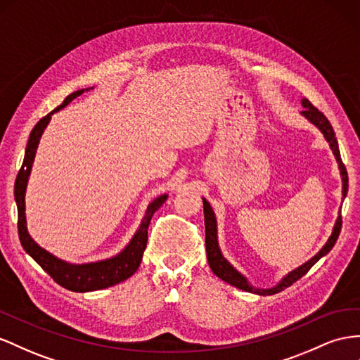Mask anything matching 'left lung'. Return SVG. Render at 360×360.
<instances>
[{"label":"left lung","instance_id":"1","mask_svg":"<svg viewBox=\"0 0 360 360\" xmlns=\"http://www.w3.org/2000/svg\"><path fill=\"white\" fill-rule=\"evenodd\" d=\"M301 105H303L304 110L301 112V115L304 116V118L312 122L315 127L324 134L326 141L330 145V150L333 151L336 162H338V167L339 171H341V179H342V200L345 198L347 192H348V176H347V169H345V165L341 160V153H339V147H338V141H336V136L333 131V127L330 125L328 120L326 116L319 112L316 108H314L312 104H310L309 100L303 98L301 100ZM202 207H204V226H206V251H207V260H209V266L213 271V274L217 277H219L221 280L227 281L231 286H235L238 289L242 290H247V292H252V294H259V295H273L280 292V290H283L285 288L290 286L297 281L298 278L303 277L307 271L312 268L316 262L321 259L323 256H326L327 252L333 248V245L336 244L339 233H341V227H342V218H341V212H339V215L336 218V222L333 226V231L330 238L327 239V242L324 244V247L319 250L316 255L309 259L306 264H303L301 266L295 268L294 271H290L283 278H281L278 283L273 288H268V289H262V288H255L252 286L248 278L245 276H242L239 271L233 266L230 262L222 256L219 244H218V226H217V217H215V212H213L212 206L209 204V201L206 198H202Z\"/></svg>","mask_w":360,"mask_h":360}]
</instances>
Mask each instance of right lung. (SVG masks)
<instances>
[{"label":"right lung","instance_id":"add662e5","mask_svg":"<svg viewBox=\"0 0 360 360\" xmlns=\"http://www.w3.org/2000/svg\"><path fill=\"white\" fill-rule=\"evenodd\" d=\"M89 89H94V87H87V89H80L70 94L59 108H56L53 112L44 116V118L34 125V129L32 130L30 138H28V142H27L22 167L19 169L16 181H15V201L18 207V233H19V240H21L22 248L25 250L27 255H30L37 264L42 266L44 271H46V273L54 278L56 283H59L60 286L70 290H74V292H91V290L105 289V288L118 285L121 281L131 277L136 271H138L145 247H147L148 226L154 212H156L168 198L167 193L154 198L148 204L147 210H145V215L141 221L139 229L136 230L129 244L125 245L124 250H121V252H118L116 256L104 259V260L89 262V264H70V262L56 257L50 251H46L41 245H37L34 239L30 236V233L27 230V219H25V191L28 184V177H30L32 174L39 141H41L42 133L45 131L46 125L50 124L51 116L56 112L66 108L68 104H70L74 98H77V96H80L84 91H89Z\"/></svg>","mask_w":360,"mask_h":360}]
</instances>
